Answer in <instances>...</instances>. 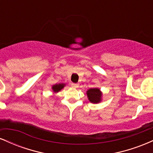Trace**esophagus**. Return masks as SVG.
<instances>
[{
    "mask_svg": "<svg viewBox=\"0 0 153 153\" xmlns=\"http://www.w3.org/2000/svg\"><path fill=\"white\" fill-rule=\"evenodd\" d=\"M71 86L73 88H78L79 84L78 83H74V82H73V83H71Z\"/></svg>",
    "mask_w": 153,
    "mask_h": 153,
    "instance_id": "esophagus-1",
    "label": "esophagus"
}]
</instances>
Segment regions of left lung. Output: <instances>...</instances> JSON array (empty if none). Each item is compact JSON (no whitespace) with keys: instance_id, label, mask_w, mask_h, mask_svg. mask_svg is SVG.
Listing matches in <instances>:
<instances>
[{"instance_id":"1","label":"left lung","mask_w":153,"mask_h":153,"mask_svg":"<svg viewBox=\"0 0 153 153\" xmlns=\"http://www.w3.org/2000/svg\"><path fill=\"white\" fill-rule=\"evenodd\" d=\"M89 101L92 103H99L102 101L103 93L98 88H93L86 91Z\"/></svg>"}]
</instances>
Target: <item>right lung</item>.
<instances>
[{"label":"right lung","instance_id":"obj_1","mask_svg":"<svg viewBox=\"0 0 153 153\" xmlns=\"http://www.w3.org/2000/svg\"><path fill=\"white\" fill-rule=\"evenodd\" d=\"M66 85L65 83H58V84H54L52 86V92L54 94H57L59 91H60Z\"/></svg>","mask_w":153,"mask_h":153}]
</instances>
